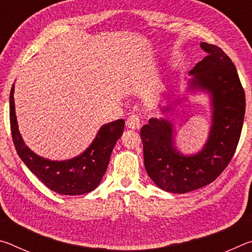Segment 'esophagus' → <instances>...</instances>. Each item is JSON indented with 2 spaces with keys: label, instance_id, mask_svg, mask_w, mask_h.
<instances>
[{
  "label": "esophagus",
  "instance_id": "esophagus-1",
  "mask_svg": "<svg viewBox=\"0 0 252 252\" xmlns=\"http://www.w3.org/2000/svg\"><path fill=\"white\" fill-rule=\"evenodd\" d=\"M126 126L131 130H138L141 126V121H140V118L138 116H131L126 120Z\"/></svg>",
  "mask_w": 252,
  "mask_h": 252
}]
</instances>
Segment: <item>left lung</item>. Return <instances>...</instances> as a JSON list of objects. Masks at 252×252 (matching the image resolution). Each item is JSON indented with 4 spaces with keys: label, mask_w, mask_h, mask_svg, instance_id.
Wrapping results in <instances>:
<instances>
[{
    "label": "left lung",
    "mask_w": 252,
    "mask_h": 252,
    "mask_svg": "<svg viewBox=\"0 0 252 252\" xmlns=\"http://www.w3.org/2000/svg\"><path fill=\"white\" fill-rule=\"evenodd\" d=\"M208 55L189 72L187 85L161 110L164 117L151 118L141 127L144 167L160 189L187 193L215 181L232 159L244 125L246 97L236 66L218 46L200 43ZM208 95L212 123L207 141L193 155L175 146V124L166 118L189 101L188 95Z\"/></svg>",
    "instance_id": "8db88e82"
}]
</instances>
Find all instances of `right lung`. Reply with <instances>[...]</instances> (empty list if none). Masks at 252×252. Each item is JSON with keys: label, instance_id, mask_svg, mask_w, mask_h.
Masks as SVG:
<instances>
[{"label": "right lung", "instance_id": "right-lung-1", "mask_svg": "<svg viewBox=\"0 0 252 252\" xmlns=\"http://www.w3.org/2000/svg\"><path fill=\"white\" fill-rule=\"evenodd\" d=\"M14 85L10 93V122L12 139L21 160L39 180L54 192L65 195L89 193L100 185L108 169L114 146L121 138L125 120L102 126L90 146L79 156L67 160H50L33 152L19 131L15 113Z\"/></svg>", "mask_w": 252, "mask_h": 252}]
</instances>
